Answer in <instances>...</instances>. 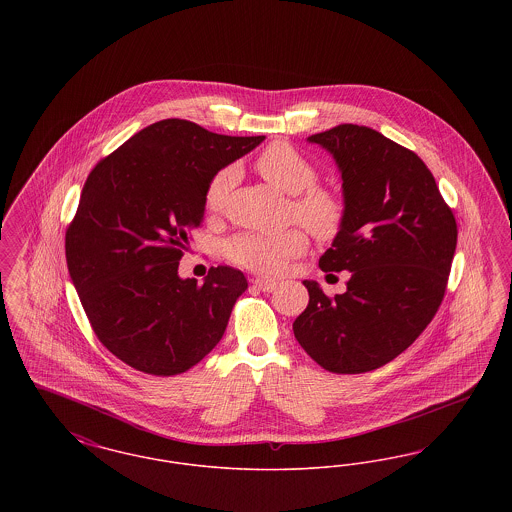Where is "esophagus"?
Masks as SVG:
<instances>
[{
	"label": "esophagus",
	"instance_id": "34e87169",
	"mask_svg": "<svg viewBox=\"0 0 512 512\" xmlns=\"http://www.w3.org/2000/svg\"><path fill=\"white\" fill-rule=\"evenodd\" d=\"M253 284H255V288L261 290V292H272V290L276 288V282L267 280V278H257Z\"/></svg>",
	"mask_w": 512,
	"mask_h": 512
}]
</instances>
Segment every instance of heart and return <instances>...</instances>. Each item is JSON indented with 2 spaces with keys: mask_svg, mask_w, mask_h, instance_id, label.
I'll list each match as a JSON object with an SVG mask.
<instances>
[{
  "mask_svg": "<svg viewBox=\"0 0 512 512\" xmlns=\"http://www.w3.org/2000/svg\"><path fill=\"white\" fill-rule=\"evenodd\" d=\"M255 167L272 186L293 195L292 217L305 224L318 240H332L340 234L347 219L345 197L334 188L318 186L317 167L299 149L288 142H274L259 153ZM238 176V169L232 165L213 174L203 195L207 213L219 215L224 211ZM305 249L307 234L301 228L278 234L245 232L226 244V257L259 274H278Z\"/></svg>",
  "mask_w": 512,
  "mask_h": 512,
  "instance_id": "1",
  "label": "heart"
}]
</instances>
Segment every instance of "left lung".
<instances>
[{
  "mask_svg": "<svg viewBox=\"0 0 512 512\" xmlns=\"http://www.w3.org/2000/svg\"><path fill=\"white\" fill-rule=\"evenodd\" d=\"M307 140L336 159L347 203L345 224L318 267L349 270V280L334 297L305 280L309 305L293 334L322 368L361 374L393 361L438 313L457 222L424 161L384 134L340 124Z\"/></svg>",
  "mask_w": 512,
  "mask_h": 512,
  "instance_id": "left-lung-1",
  "label": "left lung"
}]
</instances>
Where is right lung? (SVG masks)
Wrapping results in <instances>:
<instances>
[{
  "label": "right lung",
  "instance_id": "1",
  "mask_svg": "<svg viewBox=\"0 0 512 512\" xmlns=\"http://www.w3.org/2000/svg\"><path fill=\"white\" fill-rule=\"evenodd\" d=\"M263 140L165 119L90 172L65 236L67 267L98 340L122 363L174 376L219 343L247 290L244 272L211 267L197 284L178 276V263L213 174Z\"/></svg>",
  "mask_w": 512,
  "mask_h": 512
}]
</instances>
